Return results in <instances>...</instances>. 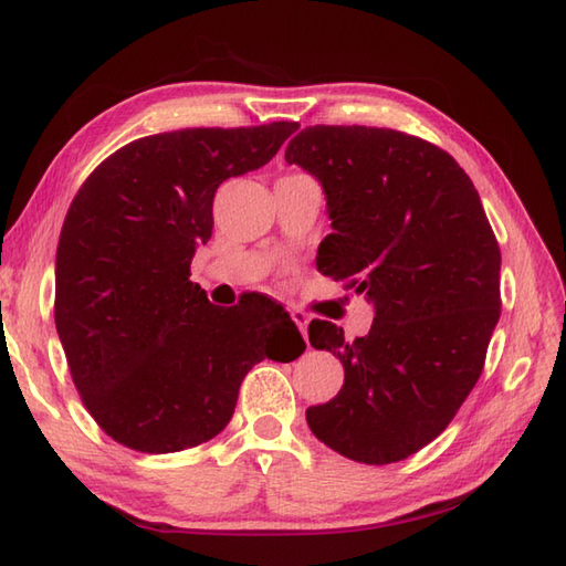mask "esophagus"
Returning a JSON list of instances; mask_svg holds the SVG:
<instances>
[{"mask_svg":"<svg viewBox=\"0 0 566 566\" xmlns=\"http://www.w3.org/2000/svg\"><path fill=\"white\" fill-rule=\"evenodd\" d=\"M290 314H292V321H294L296 326H298V331H302V335L306 338V328H308V314H306V311H302V308H292Z\"/></svg>","mask_w":566,"mask_h":566,"instance_id":"34e87169","label":"esophagus"}]
</instances>
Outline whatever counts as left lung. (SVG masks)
Masks as SVG:
<instances>
[{
    "instance_id": "1",
    "label": "left lung",
    "mask_w": 566,
    "mask_h": 566,
    "mask_svg": "<svg viewBox=\"0 0 566 566\" xmlns=\"http://www.w3.org/2000/svg\"><path fill=\"white\" fill-rule=\"evenodd\" d=\"M284 158L326 191L333 233L318 270L375 304L365 338L311 321V345L340 357L345 381L306 408L308 428L347 460H406L460 411L501 316L482 199L450 153L391 128L308 126Z\"/></svg>"
}]
</instances>
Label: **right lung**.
<instances>
[{"label":"right lung","instance_id":"add662e5","mask_svg":"<svg viewBox=\"0 0 566 566\" xmlns=\"http://www.w3.org/2000/svg\"><path fill=\"white\" fill-rule=\"evenodd\" d=\"M298 124L182 128L109 155L72 199L55 255V328L84 408L116 442L167 454L228 426L264 357L306 350L262 294L213 306L189 264L228 177L268 165Z\"/></svg>","mask_w":566,"mask_h":566}]
</instances>
